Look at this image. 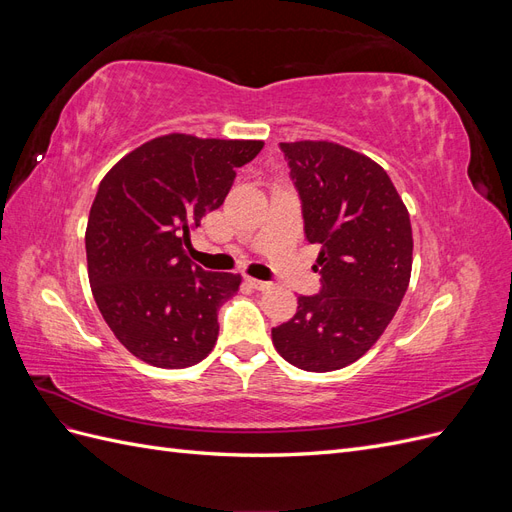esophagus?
Returning <instances> with one entry per match:
<instances>
[{"mask_svg":"<svg viewBox=\"0 0 512 512\" xmlns=\"http://www.w3.org/2000/svg\"><path fill=\"white\" fill-rule=\"evenodd\" d=\"M247 282H250L252 288L256 290H269L273 284L271 282H262V280H256V277H247Z\"/></svg>","mask_w":512,"mask_h":512,"instance_id":"esophagus-1","label":"esophagus"}]
</instances>
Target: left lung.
Listing matches in <instances>:
<instances>
[{"mask_svg": "<svg viewBox=\"0 0 512 512\" xmlns=\"http://www.w3.org/2000/svg\"><path fill=\"white\" fill-rule=\"evenodd\" d=\"M301 196L305 237L320 245L322 288L271 331L284 359L305 371L342 369L374 346L404 299L412 226L386 170L329 141L280 143Z\"/></svg>", "mask_w": 512, "mask_h": 512, "instance_id": "left-lung-1", "label": "left lung"}]
</instances>
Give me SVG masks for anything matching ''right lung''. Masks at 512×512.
<instances>
[{"instance_id":"add662e5","label":"right lung","mask_w":512,"mask_h":512,"mask_svg":"<svg viewBox=\"0 0 512 512\" xmlns=\"http://www.w3.org/2000/svg\"><path fill=\"white\" fill-rule=\"evenodd\" d=\"M262 145L166 134L130 151L100 181L85 232L89 284L102 318L136 359L183 369L218 342V309L235 297L241 275L205 271L185 245Z\"/></svg>"}]
</instances>
